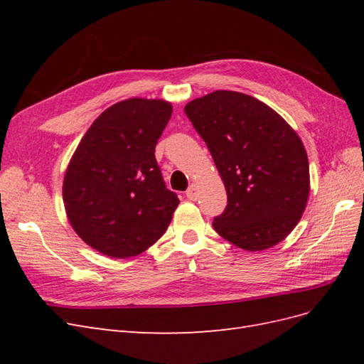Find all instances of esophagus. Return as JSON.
I'll list each match as a JSON object with an SVG mask.
<instances>
[{
	"mask_svg": "<svg viewBox=\"0 0 364 364\" xmlns=\"http://www.w3.org/2000/svg\"><path fill=\"white\" fill-rule=\"evenodd\" d=\"M186 197H188L190 200H197V197H199V188H197L196 183L186 190Z\"/></svg>",
	"mask_w": 364,
	"mask_h": 364,
	"instance_id": "esophagus-1",
	"label": "esophagus"
}]
</instances>
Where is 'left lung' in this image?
I'll return each mask as SVG.
<instances>
[{
    "label": "left lung",
    "mask_w": 364,
    "mask_h": 364,
    "mask_svg": "<svg viewBox=\"0 0 364 364\" xmlns=\"http://www.w3.org/2000/svg\"><path fill=\"white\" fill-rule=\"evenodd\" d=\"M222 176L228 205L213 226L240 249L277 246L305 211L310 167L301 138L266 103L214 91L185 106Z\"/></svg>",
    "instance_id": "1"
}]
</instances>
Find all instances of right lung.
Returning <instances> with one entry per match:
<instances>
[{
  "instance_id": "obj_1",
  "label": "right lung",
  "mask_w": 364,
  "mask_h": 364,
  "mask_svg": "<svg viewBox=\"0 0 364 364\" xmlns=\"http://www.w3.org/2000/svg\"><path fill=\"white\" fill-rule=\"evenodd\" d=\"M165 100L127 98L87 129L63 178L68 220L87 246L136 257L167 230L179 199L167 190L155 147L171 117Z\"/></svg>"
}]
</instances>
